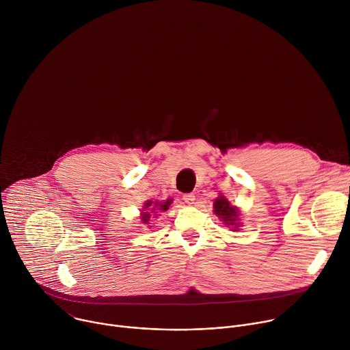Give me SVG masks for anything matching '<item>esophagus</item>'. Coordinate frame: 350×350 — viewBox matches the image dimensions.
<instances>
[{"label":"esophagus","mask_w":350,"mask_h":350,"mask_svg":"<svg viewBox=\"0 0 350 350\" xmlns=\"http://www.w3.org/2000/svg\"><path fill=\"white\" fill-rule=\"evenodd\" d=\"M183 201L188 205H192L193 201H195V195L193 193H184L183 195Z\"/></svg>","instance_id":"esophagus-1"}]
</instances>
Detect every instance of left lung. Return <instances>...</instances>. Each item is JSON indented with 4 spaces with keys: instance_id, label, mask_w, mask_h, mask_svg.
Wrapping results in <instances>:
<instances>
[{
    "instance_id": "8db88e82",
    "label": "left lung",
    "mask_w": 350,
    "mask_h": 350,
    "mask_svg": "<svg viewBox=\"0 0 350 350\" xmlns=\"http://www.w3.org/2000/svg\"><path fill=\"white\" fill-rule=\"evenodd\" d=\"M215 213L227 224V226H235L239 227L238 221V211L230 205V202L224 196L217 198L215 201Z\"/></svg>"
}]
</instances>
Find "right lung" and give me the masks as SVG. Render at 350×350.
Wrapping results in <instances>:
<instances>
[{
    "label": "right lung",
    "instance_id": "add662e5",
    "mask_svg": "<svg viewBox=\"0 0 350 350\" xmlns=\"http://www.w3.org/2000/svg\"><path fill=\"white\" fill-rule=\"evenodd\" d=\"M169 206H170V199H167L166 202H163V204H158V202H155V204H152L151 201H148L146 204H145V206H144V211L145 212H142V217H141V220L144 221V223H148V220H149V212L148 211H155V208L157 209H159V211H167L169 209Z\"/></svg>",
    "mask_w": 350,
    "mask_h": 350
}]
</instances>
